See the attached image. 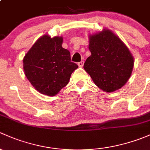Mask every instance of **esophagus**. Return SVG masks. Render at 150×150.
<instances>
[{"label": "esophagus", "instance_id": "esophagus-1", "mask_svg": "<svg viewBox=\"0 0 150 150\" xmlns=\"http://www.w3.org/2000/svg\"><path fill=\"white\" fill-rule=\"evenodd\" d=\"M78 66L79 67H83V66H84V61H81V62L78 63Z\"/></svg>", "mask_w": 150, "mask_h": 150}]
</instances>
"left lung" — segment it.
<instances>
[{"label":"left lung","instance_id":"8db88e82","mask_svg":"<svg viewBox=\"0 0 150 150\" xmlns=\"http://www.w3.org/2000/svg\"><path fill=\"white\" fill-rule=\"evenodd\" d=\"M88 57L84 69L102 90L112 92L126 84L132 75L134 60L123 41L109 29L89 36Z\"/></svg>","mask_w":150,"mask_h":150}]
</instances>
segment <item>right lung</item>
Returning a JSON list of instances; mask_svg holds the SVG:
<instances>
[{"label":"right lung","mask_w":150,"mask_h":150,"mask_svg":"<svg viewBox=\"0 0 150 150\" xmlns=\"http://www.w3.org/2000/svg\"><path fill=\"white\" fill-rule=\"evenodd\" d=\"M63 37L45 35L32 46L23 59L27 79L40 93L55 96L66 86L78 66L70 52L62 47Z\"/></svg>","instance_id":"add662e5"}]
</instances>
